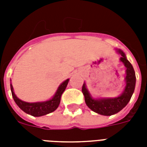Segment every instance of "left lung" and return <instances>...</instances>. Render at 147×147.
Instances as JSON below:
<instances>
[{
  "label": "left lung",
  "instance_id": "obj_1",
  "mask_svg": "<svg viewBox=\"0 0 147 147\" xmlns=\"http://www.w3.org/2000/svg\"><path fill=\"white\" fill-rule=\"evenodd\" d=\"M118 54L121 55L120 62L125 66V87L123 92L119 96L114 98H93L88 90L86 83L82 85V93L85 96L86 105L90 109L97 114L104 116H111L121 111L126 107L132 97L136 85V76L134 67L127 59L125 53L120 49H115Z\"/></svg>",
  "mask_w": 147,
  "mask_h": 147
}]
</instances>
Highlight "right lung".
I'll list each match as a JSON object with an SVG mask.
<instances>
[{
  "label": "right lung",
  "instance_id": "right-lung-1",
  "mask_svg": "<svg viewBox=\"0 0 147 147\" xmlns=\"http://www.w3.org/2000/svg\"><path fill=\"white\" fill-rule=\"evenodd\" d=\"M69 81V78H68L65 81H64L63 82L61 83L59 86L58 87L57 90H56V92L53 96V98H50L49 100H45V101L30 103L20 100L15 94L14 92H13V88L11 83H10V90H11L13 98L15 103L23 111H24L26 114H30L33 117H41L49 114V113H52L57 109V107H59L60 104L61 96L66 88ZM10 82H11V80H10Z\"/></svg>",
  "mask_w": 147,
  "mask_h": 147
}]
</instances>
